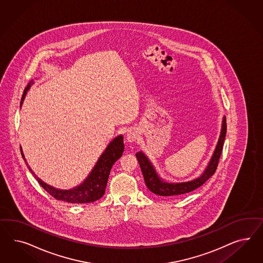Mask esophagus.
Segmentation results:
<instances>
[{
	"mask_svg": "<svg viewBox=\"0 0 263 263\" xmlns=\"http://www.w3.org/2000/svg\"><path fill=\"white\" fill-rule=\"evenodd\" d=\"M137 139H138V134H137L135 130H133V129L128 130L127 133H126V140H127V142L133 143V142H135Z\"/></svg>",
	"mask_w": 263,
	"mask_h": 263,
	"instance_id": "34e87169",
	"label": "esophagus"
}]
</instances>
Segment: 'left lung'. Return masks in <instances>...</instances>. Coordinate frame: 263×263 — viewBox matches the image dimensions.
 I'll list each match as a JSON object with an SVG mask.
<instances>
[{
	"label": "left lung",
	"mask_w": 263,
	"mask_h": 263,
	"mask_svg": "<svg viewBox=\"0 0 263 263\" xmlns=\"http://www.w3.org/2000/svg\"><path fill=\"white\" fill-rule=\"evenodd\" d=\"M226 133H227V120H226V117H223L220 137H219L218 143L216 144L215 151L211 156V159L209 161L205 170L202 172V174L199 175V177L194 178L189 181L168 182L160 176L159 174L156 172V168L154 167L153 164L151 162V160L148 159V157L143 152H137L136 157H137L141 170H142L143 179H144L146 187L153 194L162 196V197H172V196L183 195V194L194 191L197 188L200 187L202 184L205 183L207 180L215 174L216 168H217L221 153L223 151Z\"/></svg>",
	"instance_id": "8db88e82"
}]
</instances>
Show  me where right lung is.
<instances>
[{"label": "right lung", "instance_id": "1", "mask_svg": "<svg viewBox=\"0 0 263 263\" xmlns=\"http://www.w3.org/2000/svg\"><path fill=\"white\" fill-rule=\"evenodd\" d=\"M32 84H33V80L28 84V86L24 89L21 103H20L21 107L24 102L26 95L32 87ZM20 149H21L22 157L25 160L27 167H29L30 172L37 180V182L42 186V188L45 191H47L53 198L69 202V203H89L103 197L111 167L114 163L121 157L124 151V143H123V136L119 135L114 138L107 145L105 151L102 152V154L97 160L95 167H92V170L86 177V179L78 186L73 187L68 190L58 189L42 181L40 177L32 172L31 167L28 165L27 161L25 159L24 153L22 152V147H20Z\"/></svg>", "mask_w": 263, "mask_h": 263}]
</instances>
